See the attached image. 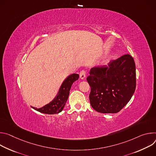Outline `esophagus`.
<instances>
[{
  "label": "esophagus",
  "mask_w": 156,
  "mask_h": 156,
  "mask_svg": "<svg viewBox=\"0 0 156 156\" xmlns=\"http://www.w3.org/2000/svg\"><path fill=\"white\" fill-rule=\"evenodd\" d=\"M79 76H80V78L81 79H83L85 77V76H86L85 71H83V70L81 71H80V73Z\"/></svg>",
  "instance_id": "34e87169"
}]
</instances>
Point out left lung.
Masks as SVG:
<instances>
[{
  "instance_id": "1",
  "label": "left lung",
  "mask_w": 156,
  "mask_h": 156,
  "mask_svg": "<svg viewBox=\"0 0 156 156\" xmlns=\"http://www.w3.org/2000/svg\"><path fill=\"white\" fill-rule=\"evenodd\" d=\"M108 66L94 67L87 80L90 86L92 108L102 113H115L131 98L136 89V66L127 54L111 61Z\"/></svg>"
}]
</instances>
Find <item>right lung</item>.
Wrapping results in <instances>:
<instances>
[{
	"instance_id": "right-lung-1",
	"label": "right lung",
	"mask_w": 156,
	"mask_h": 156,
	"mask_svg": "<svg viewBox=\"0 0 156 156\" xmlns=\"http://www.w3.org/2000/svg\"><path fill=\"white\" fill-rule=\"evenodd\" d=\"M79 77V75L77 74H73L69 76L62 83L57 96L50 103L40 108L31 107L39 112L45 114L52 115L60 113L66 105L73 83L78 80Z\"/></svg>"
}]
</instances>
